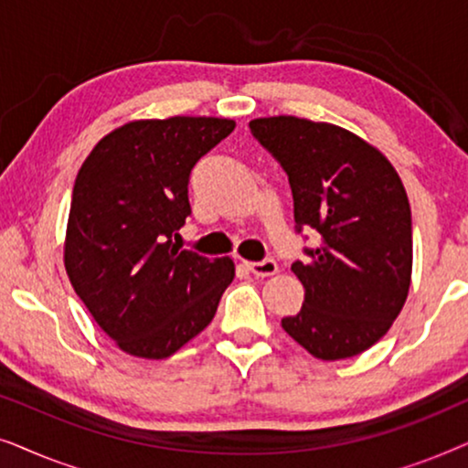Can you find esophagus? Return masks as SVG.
<instances>
[{"label":"esophagus","instance_id":"1","mask_svg":"<svg viewBox=\"0 0 468 468\" xmlns=\"http://www.w3.org/2000/svg\"><path fill=\"white\" fill-rule=\"evenodd\" d=\"M249 271H251L255 277H272V274H277L279 271V264L274 260H261V261H245Z\"/></svg>","mask_w":468,"mask_h":468}]
</instances>
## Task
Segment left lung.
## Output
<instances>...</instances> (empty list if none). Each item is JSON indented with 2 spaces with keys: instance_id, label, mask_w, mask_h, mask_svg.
Instances as JSON below:
<instances>
[{
  "instance_id": "obj_1",
  "label": "left lung",
  "mask_w": 468,
  "mask_h": 468,
  "mask_svg": "<svg viewBox=\"0 0 468 468\" xmlns=\"http://www.w3.org/2000/svg\"><path fill=\"white\" fill-rule=\"evenodd\" d=\"M251 133L290 178L296 229L319 234L292 271L304 304L281 325L319 360L354 357L405 306L413 266L411 208L394 165L349 130L298 117L253 119Z\"/></svg>"
}]
</instances>
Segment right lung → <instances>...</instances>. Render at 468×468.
<instances>
[{
    "mask_svg": "<svg viewBox=\"0 0 468 468\" xmlns=\"http://www.w3.org/2000/svg\"><path fill=\"white\" fill-rule=\"evenodd\" d=\"M234 127L217 117L130 121L80 165L63 264L74 292L125 354H176L213 322L232 283V260L181 251L172 236L191 213V168Z\"/></svg>",
    "mask_w": 468,
    "mask_h": 468,
    "instance_id": "obj_1",
    "label": "right lung"
}]
</instances>
